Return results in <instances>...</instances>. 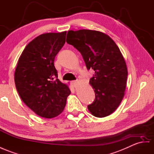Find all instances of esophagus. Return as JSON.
Returning a JSON list of instances; mask_svg holds the SVG:
<instances>
[{"label":"esophagus","instance_id":"obj_1","mask_svg":"<svg viewBox=\"0 0 154 154\" xmlns=\"http://www.w3.org/2000/svg\"><path fill=\"white\" fill-rule=\"evenodd\" d=\"M71 84H72V86L74 88H76L77 86V81H73L71 82Z\"/></svg>","mask_w":154,"mask_h":154}]
</instances>
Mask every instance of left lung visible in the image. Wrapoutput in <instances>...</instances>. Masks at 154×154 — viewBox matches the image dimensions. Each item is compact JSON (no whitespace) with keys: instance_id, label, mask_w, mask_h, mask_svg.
Returning <instances> with one entry per match:
<instances>
[{"instance_id":"left-lung-1","label":"left lung","mask_w":154,"mask_h":154,"mask_svg":"<svg viewBox=\"0 0 154 154\" xmlns=\"http://www.w3.org/2000/svg\"><path fill=\"white\" fill-rule=\"evenodd\" d=\"M66 42L81 53L88 69L95 72L89 83L96 98L88 109L96 117L115 112L123 100L128 69L120 49L107 34L100 31L69 30Z\"/></svg>"}]
</instances>
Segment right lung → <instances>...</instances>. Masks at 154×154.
<instances>
[{
  "instance_id": "obj_1",
  "label": "right lung",
  "mask_w": 154,
  "mask_h": 154,
  "mask_svg": "<svg viewBox=\"0 0 154 154\" xmlns=\"http://www.w3.org/2000/svg\"><path fill=\"white\" fill-rule=\"evenodd\" d=\"M66 31L39 35L27 45L19 58L15 84L19 95L37 115L53 118L64 111L71 91L58 79L56 55L66 42Z\"/></svg>"
}]
</instances>
